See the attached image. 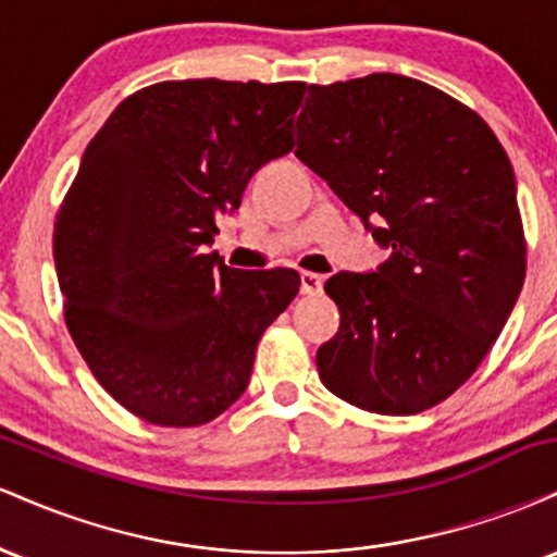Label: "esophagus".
I'll list each match as a JSON object with an SVG mask.
<instances>
[{"label": "esophagus", "mask_w": 557, "mask_h": 557, "mask_svg": "<svg viewBox=\"0 0 557 557\" xmlns=\"http://www.w3.org/2000/svg\"><path fill=\"white\" fill-rule=\"evenodd\" d=\"M322 285H324L322 274L300 272V293H306V296H317V293L322 290Z\"/></svg>", "instance_id": "obj_1"}]
</instances>
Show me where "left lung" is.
<instances>
[{
  "mask_svg": "<svg viewBox=\"0 0 557 557\" xmlns=\"http://www.w3.org/2000/svg\"><path fill=\"white\" fill-rule=\"evenodd\" d=\"M296 157L393 248L376 272L324 283L341 330L324 387L408 417L476 372L519 298L527 240L510 159L474 110L395 73L309 86Z\"/></svg>",
  "mask_w": 557,
  "mask_h": 557,
  "instance_id": "1",
  "label": "left lung"
}]
</instances>
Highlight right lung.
<instances>
[{"instance_id":"obj_1","label":"right lung","mask_w":557,"mask_h":557,"mask_svg":"<svg viewBox=\"0 0 557 557\" xmlns=\"http://www.w3.org/2000/svg\"><path fill=\"white\" fill-rule=\"evenodd\" d=\"M306 83L164 81L88 144L54 222L65 322L99 385L138 419L198 426L251 380L296 270L207 253L261 164L293 149Z\"/></svg>"}]
</instances>
